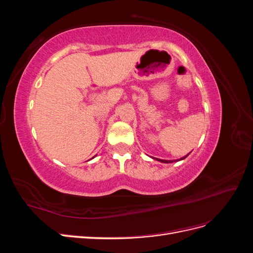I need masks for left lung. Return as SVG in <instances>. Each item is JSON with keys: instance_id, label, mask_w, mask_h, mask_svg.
I'll use <instances>...</instances> for the list:
<instances>
[{"instance_id": "obj_1", "label": "left lung", "mask_w": 253, "mask_h": 253, "mask_svg": "<svg viewBox=\"0 0 253 253\" xmlns=\"http://www.w3.org/2000/svg\"><path fill=\"white\" fill-rule=\"evenodd\" d=\"M190 154V153H189ZM188 154V155H189ZM188 155H186V156H183V157H181V158H179V159H176V160H166V159H159V158H154L153 157V159H156L157 162H160V163H164V164H170V163H174V162H179V160H182V159H185Z\"/></svg>"}]
</instances>
